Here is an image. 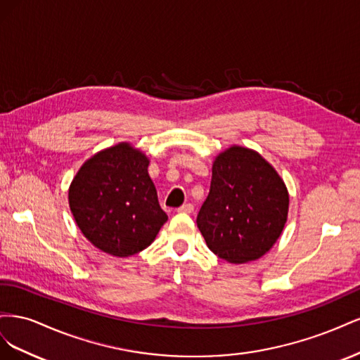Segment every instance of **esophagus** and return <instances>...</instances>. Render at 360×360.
I'll use <instances>...</instances> for the list:
<instances>
[{
  "instance_id": "1",
  "label": "esophagus",
  "mask_w": 360,
  "mask_h": 360,
  "mask_svg": "<svg viewBox=\"0 0 360 360\" xmlns=\"http://www.w3.org/2000/svg\"><path fill=\"white\" fill-rule=\"evenodd\" d=\"M177 212H180V213H192L193 212V205L191 202L183 204L181 207H179Z\"/></svg>"
}]
</instances>
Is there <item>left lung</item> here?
Wrapping results in <instances>:
<instances>
[{
	"mask_svg": "<svg viewBox=\"0 0 360 360\" xmlns=\"http://www.w3.org/2000/svg\"><path fill=\"white\" fill-rule=\"evenodd\" d=\"M288 204L287 186L276 169L255 150L233 146L213 162L210 192L197 225L214 255L243 264L276 243Z\"/></svg>",
	"mask_w": 360,
	"mask_h": 360,
	"instance_id": "8db88e82",
	"label": "left lung"
}]
</instances>
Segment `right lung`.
<instances>
[{
  "mask_svg": "<svg viewBox=\"0 0 360 360\" xmlns=\"http://www.w3.org/2000/svg\"><path fill=\"white\" fill-rule=\"evenodd\" d=\"M148 158L120 143L84 162L69 188V205L85 238L114 257L135 255L168 221L148 176Z\"/></svg>",
  "mask_w": 360,
  "mask_h": 360,
  "instance_id": "1",
  "label": "right lung"
}]
</instances>
